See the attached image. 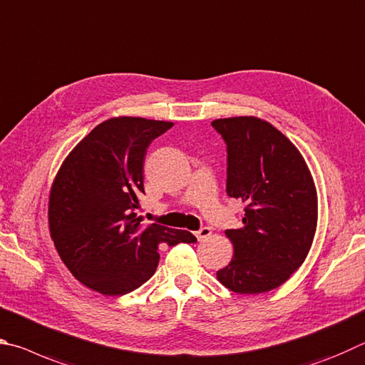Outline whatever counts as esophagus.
Returning a JSON list of instances; mask_svg holds the SVG:
<instances>
[{"mask_svg": "<svg viewBox=\"0 0 365 365\" xmlns=\"http://www.w3.org/2000/svg\"><path fill=\"white\" fill-rule=\"evenodd\" d=\"M210 235H212V229H210V227H202L195 232V237L199 240H205L207 237H210Z\"/></svg>", "mask_w": 365, "mask_h": 365, "instance_id": "34e87169", "label": "esophagus"}]
</instances>
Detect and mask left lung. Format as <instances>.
<instances>
[{"instance_id": "8db88e82", "label": "left lung", "mask_w": 365, "mask_h": 365, "mask_svg": "<svg viewBox=\"0 0 365 365\" xmlns=\"http://www.w3.org/2000/svg\"><path fill=\"white\" fill-rule=\"evenodd\" d=\"M227 150L226 192L245 203L244 227L227 229L234 258L216 272L235 293L277 289L308 257L317 225V195L298 149L257 117L212 121Z\"/></svg>"}]
</instances>
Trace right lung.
Returning a JSON list of instances; mask_svg holds the SVG:
<instances>
[{
	"mask_svg": "<svg viewBox=\"0 0 365 365\" xmlns=\"http://www.w3.org/2000/svg\"><path fill=\"white\" fill-rule=\"evenodd\" d=\"M171 121L118 117L102 121L68 153L49 197V231L63 264L83 285L118 297L147 282L158 248L194 244L187 231L143 227L136 208L144 194L147 147Z\"/></svg>",
	"mask_w": 365,
	"mask_h": 365,
	"instance_id": "obj_1",
	"label": "right lung"
}]
</instances>
